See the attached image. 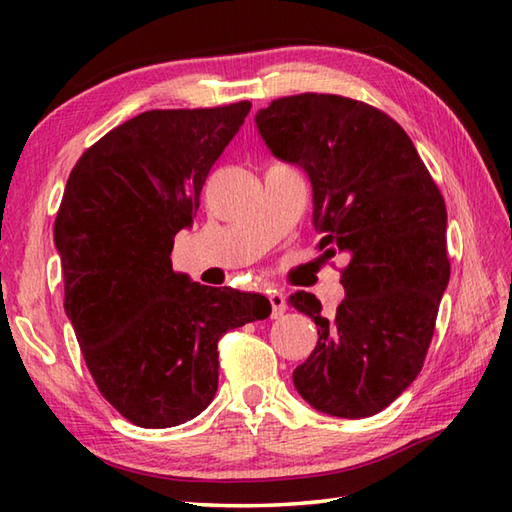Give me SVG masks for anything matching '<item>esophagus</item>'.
Masks as SVG:
<instances>
[{"mask_svg":"<svg viewBox=\"0 0 512 512\" xmlns=\"http://www.w3.org/2000/svg\"><path fill=\"white\" fill-rule=\"evenodd\" d=\"M268 301H270V306H273V319H279L288 308L286 306V295L281 290H270Z\"/></svg>","mask_w":512,"mask_h":512,"instance_id":"34e87169","label":"esophagus"}]
</instances>
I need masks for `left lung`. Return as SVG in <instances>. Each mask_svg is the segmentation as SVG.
<instances>
[{"label": "left lung", "mask_w": 512, "mask_h": 512, "mask_svg": "<svg viewBox=\"0 0 512 512\" xmlns=\"http://www.w3.org/2000/svg\"><path fill=\"white\" fill-rule=\"evenodd\" d=\"M255 123L275 158L308 173L323 257L347 259L332 317L310 292L288 299L319 330L292 383L328 416H374L427 356L451 275L447 206L405 129L372 105L308 92L273 101Z\"/></svg>", "instance_id": "1"}]
</instances>
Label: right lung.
I'll return each mask as SVG.
<instances>
[{
  "label": "right lung",
  "mask_w": 512,
  "mask_h": 512,
  "mask_svg": "<svg viewBox=\"0 0 512 512\" xmlns=\"http://www.w3.org/2000/svg\"><path fill=\"white\" fill-rule=\"evenodd\" d=\"M248 112V101L143 112L85 151L65 184L54 222L63 308L96 387L136 427L202 413L217 391V341L273 310L257 292L200 286L169 257Z\"/></svg>",
  "instance_id": "right-lung-1"
}]
</instances>
